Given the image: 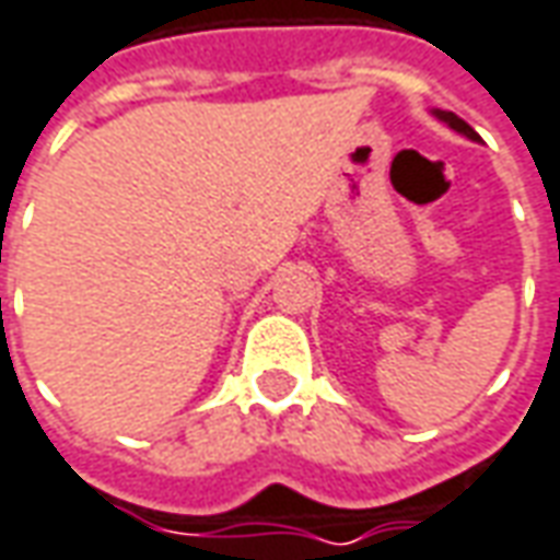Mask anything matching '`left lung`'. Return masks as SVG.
<instances>
[{
    "label": "left lung",
    "mask_w": 560,
    "mask_h": 560,
    "mask_svg": "<svg viewBox=\"0 0 560 560\" xmlns=\"http://www.w3.org/2000/svg\"><path fill=\"white\" fill-rule=\"evenodd\" d=\"M435 115H439V118H442V121H448V125L454 127V130H460V133H466V137H469V140H479V133H476V130H472V127L466 125L464 118H457V115H454V112H435Z\"/></svg>",
    "instance_id": "8db88e82"
}]
</instances>
